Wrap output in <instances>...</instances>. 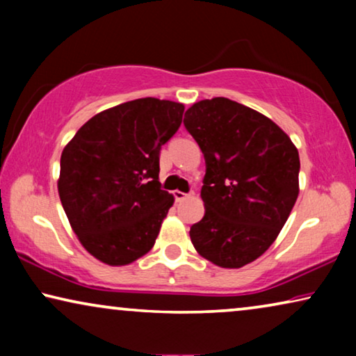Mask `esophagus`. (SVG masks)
<instances>
[{
    "mask_svg": "<svg viewBox=\"0 0 356 356\" xmlns=\"http://www.w3.org/2000/svg\"><path fill=\"white\" fill-rule=\"evenodd\" d=\"M173 196H175V199H177L178 202H181V201H184V199L188 197V194L186 193H181V191H173Z\"/></svg>",
    "mask_w": 356,
    "mask_h": 356,
    "instance_id": "1",
    "label": "esophagus"
}]
</instances>
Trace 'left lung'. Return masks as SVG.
<instances>
[{"label":"left lung","instance_id":"1","mask_svg":"<svg viewBox=\"0 0 356 356\" xmlns=\"http://www.w3.org/2000/svg\"><path fill=\"white\" fill-rule=\"evenodd\" d=\"M184 126L206 159V213L189 230L193 245L218 267L250 264L269 250L295 206L298 149L274 121L225 97L194 104Z\"/></svg>","mask_w":356,"mask_h":356}]
</instances>
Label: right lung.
Instances as JSON below:
<instances>
[{
  "mask_svg": "<svg viewBox=\"0 0 356 356\" xmlns=\"http://www.w3.org/2000/svg\"><path fill=\"white\" fill-rule=\"evenodd\" d=\"M184 105L145 97L100 111L61 154L58 193L72 232L95 259L128 266L152 250L175 197L160 189V149Z\"/></svg>",
  "mask_w": 356,
  "mask_h": 356,
  "instance_id": "add662e5",
  "label": "right lung"
}]
</instances>
